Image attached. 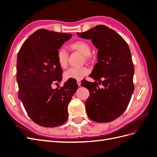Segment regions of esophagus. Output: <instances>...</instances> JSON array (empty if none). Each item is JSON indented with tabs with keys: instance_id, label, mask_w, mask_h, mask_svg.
<instances>
[{
	"instance_id": "1",
	"label": "esophagus",
	"mask_w": 157,
	"mask_h": 157,
	"mask_svg": "<svg viewBox=\"0 0 157 157\" xmlns=\"http://www.w3.org/2000/svg\"><path fill=\"white\" fill-rule=\"evenodd\" d=\"M77 84L78 86H81V82H80V80H77Z\"/></svg>"
}]
</instances>
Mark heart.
Here are the masks:
<instances>
[{
  "mask_svg": "<svg viewBox=\"0 0 157 157\" xmlns=\"http://www.w3.org/2000/svg\"><path fill=\"white\" fill-rule=\"evenodd\" d=\"M71 50L79 52L84 56L85 60H89V56L91 54V48L86 42L77 40L69 44ZM56 59L59 67L65 68L67 66L69 54L63 48H60L57 51ZM89 73V70L86 67L69 68L64 73V78L67 80H80Z\"/></svg>",
  "mask_w": 157,
  "mask_h": 157,
  "instance_id": "heart-1",
  "label": "heart"
}]
</instances>
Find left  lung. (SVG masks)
Segmentation results:
<instances>
[{
  "mask_svg": "<svg viewBox=\"0 0 157 157\" xmlns=\"http://www.w3.org/2000/svg\"><path fill=\"white\" fill-rule=\"evenodd\" d=\"M77 35L91 39L98 49V62L90 75L96 81L81 82V86L90 92L85 103L87 115L96 122H111L125 111L134 91V68L129 46L121 36L105 25ZM97 81L103 88H98Z\"/></svg>",
  "mask_w": 157,
  "mask_h": 157,
  "instance_id": "8db88e82",
  "label": "left lung"
}]
</instances>
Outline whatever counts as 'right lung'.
Masks as SVG:
<instances>
[{
    "mask_svg": "<svg viewBox=\"0 0 157 157\" xmlns=\"http://www.w3.org/2000/svg\"><path fill=\"white\" fill-rule=\"evenodd\" d=\"M71 36L65 33L39 29L18 52V97L31 120L41 126H59L68 118L67 107L78 88L77 81L68 80L59 89H53L52 84L62 79L63 71L56 53Z\"/></svg>",
    "mask_w": 157,
    "mask_h": 157,
    "instance_id": "add662e5",
    "label": "right lung"
}]
</instances>
